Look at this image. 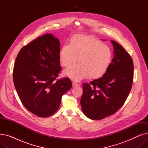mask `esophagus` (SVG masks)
<instances>
[{
  "label": "esophagus",
  "instance_id": "34e87169",
  "mask_svg": "<svg viewBox=\"0 0 148 148\" xmlns=\"http://www.w3.org/2000/svg\"><path fill=\"white\" fill-rule=\"evenodd\" d=\"M79 86V84H77V83H75V82L73 83V87H77V86Z\"/></svg>",
  "mask_w": 148,
  "mask_h": 148
}]
</instances>
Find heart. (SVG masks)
<instances>
[{"label":"heart","mask_w":148,"mask_h":148,"mask_svg":"<svg viewBox=\"0 0 148 148\" xmlns=\"http://www.w3.org/2000/svg\"><path fill=\"white\" fill-rule=\"evenodd\" d=\"M79 58V63L67 68L65 75L80 81L89 75L99 78L107 71L112 60V52L108 46L93 37L79 35L73 38L71 44H65L59 54L61 64L68 66Z\"/></svg>","instance_id":"1"}]
</instances>
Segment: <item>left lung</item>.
I'll list each match as a JSON object with an SVG mask.
<instances>
[{
  "mask_svg": "<svg viewBox=\"0 0 148 148\" xmlns=\"http://www.w3.org/2000/svg\"><path fill=\"white\" fill-rule=\"evenodd\" d=\"M111 42L114 57L107 72L98 79L83 84L82 109L93 120L103 119L120 109L133 84L134 65L131 57L119 43Z\"/></svg>",
  "mask_w": 148,
  "mask_h": 148,
  "instance_id": "8db88e82",
  "label": "left lung"
}]
</instances>
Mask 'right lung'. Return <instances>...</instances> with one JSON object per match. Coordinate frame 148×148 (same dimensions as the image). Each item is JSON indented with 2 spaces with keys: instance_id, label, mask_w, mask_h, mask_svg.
<instances>
[{
  "instance_id": "add662e5",
  "label": "right lung",
  "mask_w": 148,
  "mask_h": 148,
  "mask_svg": "<svg viewBox=\"0 0 148 148\" xmlns=\"http://www.w3.org/2000/svg\"><path fill=\"white\" fill-rule=\"evenodd\" d=\"M59 54V40L47 34L23 47L15 59V89L23 106L39 117L55 113L62 95L72 88L67 77L56 80L62 70Z\"/></svg>"
}]
</instances>
